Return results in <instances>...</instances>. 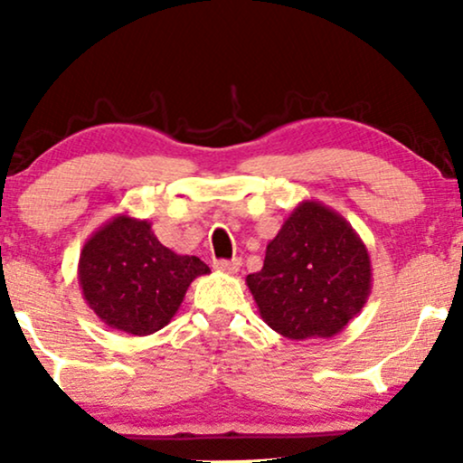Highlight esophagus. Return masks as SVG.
Wrapping results in <instances>:
<instances>
[{
    "instance_id": "34e87169",
    "label": "esophagus",
    "mask_w": 463,
    "mask_h": 463,
    "mask_svg": "<svg viewBox=\"0 0 463 463\" xmlns=\"http://www.w3.org/2000/svg\"><path fill=\"white\" fill-rule=\"evenodd\" d=\"M239 265H241V261H239V259H231V261H226V259H220V261L213 263V268L217 269V272L235 274L237 269H239Z\"/></svg>"
}]
</instances>
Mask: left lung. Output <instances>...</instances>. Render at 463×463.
Returning a JSON list of instances; mask_svg holds the SVG:
<instances>
[{"instance_id":"1","label":"left lung","mask_w":463,"mask_h":463,"mask_svg":"<svg viewBox=\"0 0 463 463\" xmlns=\"http://www.w3.org/2000/svg\"><path fill=\"white\" fill-rule=\"evenodd\" d=\"M246 285L269 328L287 339H328L359 316L372 291L368 248L331 206L302 200L265 248Z\"/></svg>"}]
</instances>
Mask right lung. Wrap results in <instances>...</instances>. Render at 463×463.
I'll return each instance as SVG.
<instances>
[{"label": "right lung", "instance_id": "1", "mask_svg": "<svg viewBox=\"0 0 463 463\" xmlns=\"http://www.w3.org/2000/svg\"><path fill=\"white\" fill-rule=\"evenodd\" d=\"M209 265L176 254L154 235L152 224L128 213L102 224L80 250L78 283L84 302L106 326L152 335L172 322L189 285Z\"/></svg>", "mask_w": 463, "mask_h": 463}]
</instances>
